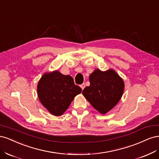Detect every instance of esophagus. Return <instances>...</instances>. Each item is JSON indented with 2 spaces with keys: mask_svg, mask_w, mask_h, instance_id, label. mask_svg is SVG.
<instances>
[{
  "mask_svg": "<svg viewBox=\"0 0 159 159\" xmlns=\"http://www.w3.org/2000/svg\"><path fill=\"white\" fill-rule=\"evenodd\" d=\"M80 87H81V89H82V90L85 88V84L84 83V84H81V85H80Z\"/></svg>",
  "mask_w": 159,
  "mask_h": 159,
  "instance_id": "obj_1",
  "label": "esophagus"
}]
</instances>
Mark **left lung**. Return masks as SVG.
I'll return each instance as SVG.
<instances>
[{"mask_svg":"<svg viewBox=\"0 0 159 159\" xmlns=\"http://www.w3.org/2000/svg\"><path fill=\"white\" fill-rule=\"evenodd\" d=\"M90 85L82 91L85 99L101 114L112 109L121 99L124 89L123 80L116 71L95 69L89 75Z\"/></svg>","mask_w":159,"mask_h":159,"instance_id":"obj_1","label":"left lung"}]
</instances>
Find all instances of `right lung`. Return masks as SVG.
Listing matches in <instances>:
<instances>
[{
	"label": "right lung",
	"instance_id": "add662e5",
	"mask_svg": "<svg viewBox=\"0 0 159 159\" xmlns=\"http://www.w3.org/2000/svg\"><path fill=\"white\" fill-rule=\"evenodd\" d=\"M81 88L74 79L57 70L44 74L38 81L37 93L40 103L54 116H60L68 109Z\"/></svg>",
	"mask_w": 159,
	"mask_h": 159
}]
</instances>
